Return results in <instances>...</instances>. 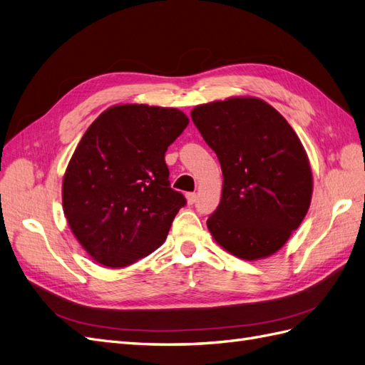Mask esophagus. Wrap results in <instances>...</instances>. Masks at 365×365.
I'll use <instances>...</instances> for the list:
<instances>
[{
  "mask_svg": "<svg viewBox=\"0 0 365 365\" xmlns=\"http://www.w3.org/2000/svg\"><path fill=\"white\" fill-rule=\"evenodd\" d=\"M185 200H187V204H189V205L195 204L196 202V193H187Z\"/></svg>",
  "mask_w": 365,
  "mask_h": 365,
  "instance_id": "34e87169",
  "label": "esophagus"
}]
</instances>
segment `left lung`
<instances>
[{
	"label": "left lung",
	"instance_id": "left-lung-1",
	"mask_svg": "<svg viewBox=\"0 0 365 365\" xmlns=\"http://www.w3.org/2000/svg\"><path fill=\"white\" fill-rule=\"evenodd\" d=\"M190 114L224 175L222 200L207 220L210 235L239 259L272 256L312 200V169L300 138L277 109L252 96L197 105Z\"/></svg>",
	"mask_w": 365,
	"mask_h": 365
}]
</instances>
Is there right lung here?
I'll list each match as a JSON object with an SVG mask.
<instances>
[{
  "mask_svg": "<svg viewBox=\"0 0 365 365\" xmlns=\"http://www.w3.org/2000/svg\"><path fill=\"white\" fill-rule=\"evenodd\" d=\"M189 125L176 108L121 103L86 129L62 180V208L82 248L123 268L163 245L185 204L164 153Z\"/></svg>",
  "mask_w": 365,
  "mask_h": 365,
  "instance_id": "1",
  "label": "right lung"
}]
</instances>
